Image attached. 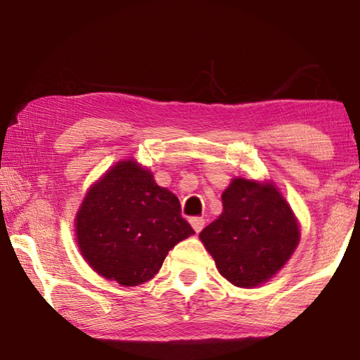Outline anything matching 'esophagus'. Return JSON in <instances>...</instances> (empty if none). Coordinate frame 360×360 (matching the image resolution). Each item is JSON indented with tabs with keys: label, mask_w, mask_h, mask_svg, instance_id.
<instances>
[{
	"label": "esophagus",
	"mask_w": 360,
	"mask_h": 360,
	"mask_svg": "<svg viewBox=\"0 0 360 360\" xmlns=\"http://www.w3.org/2000/svg\"><path fill=\"white\" fill-rule=\"evenodd\" d=\"M191 224H192L193 230L197 231V233H200V231H202L203 227H205V219L203 217H192Z\"/></svg>",
	"instance_id": "1"
}]
</instances>
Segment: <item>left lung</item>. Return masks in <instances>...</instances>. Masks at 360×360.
<instances>
[{
  "label": "left lung",
  "mask_w": 360,
  "mask_h": 360,
  "mask_svg": "<svg viewBox=\"0 0 360 360\" xmlns=\"http://www.w3.org/2000/svg\"><path fill=\"white\" fill-rule=\"evenodd\" d=\"M224 211L200 240L221 275L236 288L265 283L290 259L300 231L275 187L233 179L222 193Z\"/></svg>",
  "instance_id": "obj_1"
}]
</instances>
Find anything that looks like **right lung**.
Listing matches in <instances>:
<instances>
[{
	"label": "right lung",
	"instance_id": "right-lung-1",
	"mask_svg": "<svg viewBox=\"0 0 360 360\" xmlns=\"http://www.w3.org/2000/svg\"><path fill=\"white\" fill-rule=\"evenodd\" d=\"M77 243L96 273L138 285L160 270L168 251L195 231L178 197L150 172L119 162L90 188L76 216Z\"/></svg>",
	"mask_w": 360,
	"mask_h": 360
}]
</instances>
